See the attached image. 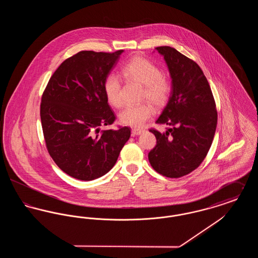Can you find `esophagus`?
<instances>
[{
	"label": "esophagus",
	"mask_w": 258,
	"mask_h": 258,
	"mask_svg": "<svg viewBox=\"0 0 258 258\" xmlns=\"http://www.w3.org/2000/svg\"><path fill=\"white\" fill-rule=\"evenodd\" d=\"M144 131L143 130H141V128H135L134 127L133 130H132V135H141L142 133H143Z\"/></svg>",
	"instance_id": "esophagus-1"
}]
</instances>
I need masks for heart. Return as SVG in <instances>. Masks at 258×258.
I'll use <instances>...</instances> for the list:
<instances>
[{
  "instance_id": "b5f03b06",
  "label": "heart",
  "mask_w": 258,
  "mask_h": 258,
  "mask_svg": "<svg viewBox=\"0 0 258 258\" xmlns=\"http://www.w3.org/2000/svg\"><path fill=\"white\" fill-rule=\"evenodd\" d=\"M122 74L127 79L144 85L142 99H148L155 106H164L172 94L171 81L162 75L160 68L144 57L136 56L122 67ZM122 81L116 74H109L104 79L103 91L108 103L113 107L120 108L123 100L121 95ZM154 114V107L150 102L138 105H127L119 114L121 123L134 127H140Z\"/></svg>"
}]
</instances>
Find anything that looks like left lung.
<instances>
[{
	"instance_id": "obj_1",
	"label": "left lung",
	"mask_w": 258,
	"mask_h": 258,
	"mask_svg": "<svg viewBox=\"0 0 258 258\" xmlns=\"http://www.w3.org/2000/svg\"><path fill=\"white\" fill-rule=\"evenodd\" d=\"M156 49L164 57L172 78L171 96L156 123L165 133L150 128L157 145L148 159L152 167L168 178L196 170L206 158L218 123L216 102L200 67L170 46Z\"/></svg>"
}]
</instances>
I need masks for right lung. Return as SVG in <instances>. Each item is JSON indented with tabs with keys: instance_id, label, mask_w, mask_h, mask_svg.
I'll use <instances>...</instances> for the list:
<instances>
[{
	"instance_id": "right-lung-1",
	"label": "right lung",
	"mask_w": 258,
	"mask_h": 258,
	"mask_svg": "<svg viewBox=\"0 0 258 258\" xmlns=\"http://www.w3.org/2000/svg\"><path fill=\"white\" fill-rule=\"evenodd\" d=\"M123 50L80 51L50 77L40 103V120L50 157L68 175L92 181L115 165L131 127L100 131L116 116L103 82Z\"/></svg>"
}]
</instances>
